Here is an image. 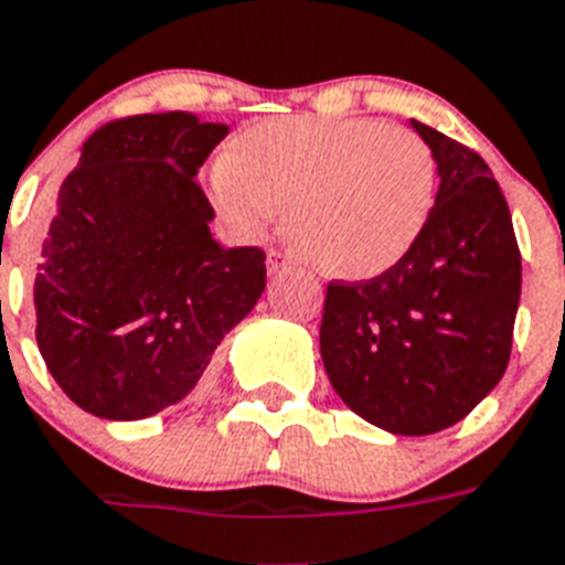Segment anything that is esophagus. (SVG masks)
Here are the masks:
<instances>
[{
    "instance_id": "esophagus-1",
    "label": "esophagus",
    "mask_w": 565,
    "mask_h": 565,
    "mask_svg": "<svg viewBox=\"0 0 565 565\" xmlns=\"http://www.w3.org/2000/svg\"><path fill=\"white\" fill-rule=\"evenodd\" d=\"M292 267V258L287 253H281V249H269L267 253V269L273 275L284 273V269Z\"/></svg>"
}]
</instances>
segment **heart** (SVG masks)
I'll return each mask as SVG.
<instances>
[{
	"label": "heart",
	"instance_id": "1",
	"mask_svg": "<svg viewBox=\"0 0 565 565\" xmlns=\"http://www.w3.org/2000/svg\"><path fill=\"white\" fill-rule=\"evenodd\" d=\"M434 154L414 131L371 117H273L212 163L210 198L241 238L284 215L324 273L362 281L396 267L434 210Z\"/></svg>",
	"mask_w": 565,
	"mask_h": 565
}]
</instances>
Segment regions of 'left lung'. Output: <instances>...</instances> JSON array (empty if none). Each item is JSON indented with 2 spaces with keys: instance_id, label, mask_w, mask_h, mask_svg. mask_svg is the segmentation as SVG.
<instances>
[{
  "instance_id": "1",
  "label": "left lung",
  "mask_w": 565,
  "mask_h": 565,
  "mask_svg": "<svg viewBox=\"0 0 565 565\" xmlns=\"http://www.w3.org/2000/svg\"><path fill=\"white\" fill-rule=\"evenodd\" d=\"M411 126L439 174L428 226L387 273L327 284L319 341L353 414L425 436L466 419L509 367L523 267L486 160L425 122Z\"/></svg>"
}]
</instances>
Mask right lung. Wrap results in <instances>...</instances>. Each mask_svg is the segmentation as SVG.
Instances as JSON below:
<instances>
[{"label": "right lung", "mask_w": 565, "mask_h": 565, "mask_svg": "<svg viewBox=\"0 0 565 565\" xmlns=\"http://www.w3.org/2000/svg\"><path fill=\"white\" fill-rule=\"evenodd\" d=\"M224 122H106L63 180L33 281L36 344L74 405L131 422L180 402L267 287L264 249H224L194 183Z\"/></svg>", "instance_id": "1"}]
</instances>
